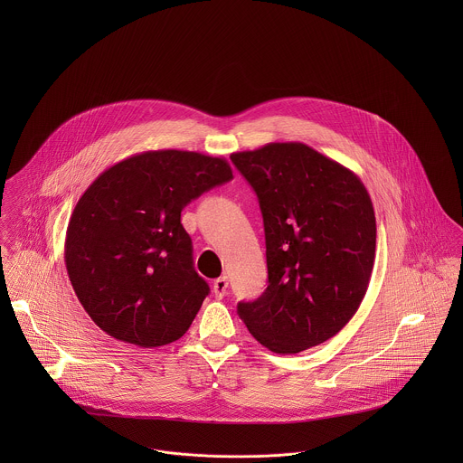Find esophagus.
Segmentation results:
<instances>
[{
  "mask_svg": "<svg viewBox=\"0 0 463 463\" xmlns=\"http://www.w3.org/2000/svg\"><path fill=\"white\" fill-rule=\"evenodd\" d=\"M213 294H215V298L217 299H222L224 296H226V292H228V278L226 276H221V278H217L215 281H213Z\"/></svg>",
  "mask_w": 463,
  "mask_h": 463,
  "instance_id": "obj_1",
  "label": "esophagus"
}]
</instances>
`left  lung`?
Wrapping results in <instances>:
<instances>
[{
	"instance_id": "8db88e82",
	"label": "left lung",
	"mask_w": 463,
	"mask_h": 463,
	"mask_svg": "<svg viewBox=\"0 0 463 463\" xmlns=\"http://www.w3.org/2000/svg\"><path fill=\"white\" fill-rule=\"evenodd\" d=\"M255 189L269 285L237 314L278 354L326 342L356 314L376 257V217L362 180L303 142L233 153Z\"/></svg>"
}]
</instances>
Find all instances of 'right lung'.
<instances>
[{"label": "right lung", "instance_id": "obj_1", "mask_svg": "<svg viewBox=\"0 0 463 463\" xmlns=\"http://www.w3.org/2000/svg\"><path fill=\"white\" fill-rule=\"evenodd\" d=\"M232 178L226 158L144 151L103 171L78 199L67 224V274L107 335L158 347L189 330L210 288L194 270L182 210Z\"/></svg>", "mask_w": 463, "mask_h": 463}]
</instances>
